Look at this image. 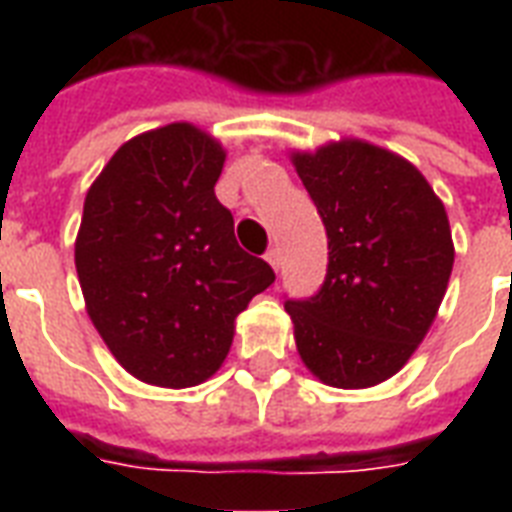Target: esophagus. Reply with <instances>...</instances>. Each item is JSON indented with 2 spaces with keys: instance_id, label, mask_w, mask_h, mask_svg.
Segmentation results:
<instances>
[{
  "instance_id": "1",
  "label": "esophagus",
  "mask_w": 512,
  "mask_h": 512,
  "mask_svg": "<svg viewBox=\"0 0 512 512\" xmlns=\"http://www.w3.org/2000/svg\"><path fill=\"white\" fill-rule=\"evenodd\" d=\"M265 260L271 263L273 271H279V268H281V249L279 247L268 249V252H265Z\"/></svg>"
}]
</instances>
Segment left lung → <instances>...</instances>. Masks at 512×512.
Segmentation results:
<instances>
[{"instance_id": "obj_1", "label": "left lung", "mask_w": 512, "mask_h": 512, "mask_svg": "<svg viewBox=\"0 0 512 512\" xmlns=\"http://www.w3.org/2000/svg\"><path fill=\"white\" fill-rule=\"evenodd\" d=\"M329 239L327 279L287 300L303 364L332 388H372L412 358L449 287L444 201L404 156L345 138L292 151Z\"/></svg>"}]
</instances>
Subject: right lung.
<instances>
[{
  "label": "right lung",
  "mask_w": 512,
  "mask_h": 512,
  "mask_svg": "<svg viewBox=\"0 0 512 512\" xmlns=\"http://www.w3.org/2000/svg\"><path fill=\"white\" fill-rule=\"evenodd\" d=\"M225 148L175 122L127 140L84 199L74 260L84 305L140 382L193 388L223 366L236 316L276 279L217 201Z\"/></svg>",
  "instance_id": "1"
}]
</instances>
